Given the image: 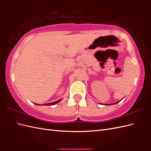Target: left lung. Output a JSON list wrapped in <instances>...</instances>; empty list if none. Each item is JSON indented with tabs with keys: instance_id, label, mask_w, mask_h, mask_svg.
<instances>
[{
	"instance_id": "left-lung-1",
	"label": "left lung",
	"mask_w": 151,
	"mask_h": 151,
	"mask_svg": "<svg viewBox=\"0 0 151 151\" xmlns=\"http://www.w3.org/2000/svg\"><path fill=\"white\" fill-rule=\"evenodd\" d=\"M121 100H120L119 101H118V102H115V103H112V104H102V103H99V104H104V105H111V104H117V103H118L119 102H120Z\"/></svg>"
}]
</instances>
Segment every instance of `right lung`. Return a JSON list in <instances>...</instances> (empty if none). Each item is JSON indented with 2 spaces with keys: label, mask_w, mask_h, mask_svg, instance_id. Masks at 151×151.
Instances as JSON below:
<instances>
[{
  "label": "right lung",
  "mask_w": 151,
  "mask_h": 151,
  "mask_svg": "<svg viewBox=\"0 0 151 151\" xmlns=\"http://www.w3.org/2000/svg\"><path fill=\"white\" fill-rule=\"evenodd\" d=\"M62 100V99H59V100H58V101H55V102H50V103H47V104H43V105H47V106H51V105H54V104H58V102H60ZM35 104V103H34ZM36 105H40V104H36ZM42 105V104H41Z\"/></svg>",
  "instance_id": "add662e5"
}]
</instances>
